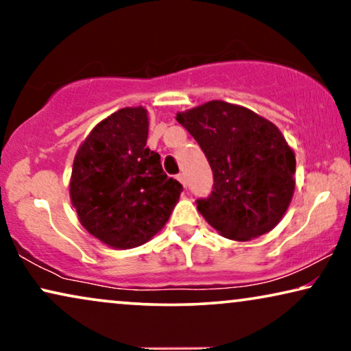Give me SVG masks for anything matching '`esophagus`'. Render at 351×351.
<instances>
[{
	"mask_svg": "<svg viewBox=\"0 0 351 351\" xmlns=\"http://www.w3.org/2000/svg\"><path fill=\"white\" fill-rule=\"evenodd\" d=\"M177 180H179L180 184L184 185L185 189H186V179H185V174H177Z\"/></svg>",
	"mask_w": 351,
	"mask_h": 351,
	"instance_id": "1",
	"label": "esophagus"
}]
</instances>
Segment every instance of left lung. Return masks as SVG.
I'll list each match as a JSON object with an SVG mask.
<instances>
[{"instance_id": "left-lung-1", "label": "left lung", "mask_w": 351, "mask_h": 351, "mask_svg": "<svg viewBox=\"0 0 351 351\" xmlns=\"http://www.w3.org/2000/svg\"><path fill=\"white\" fill-rule=\"evenodd\" d=\"M214 176L199 214L220 234L247 241L276 227L294 193L295 156L275 124L251 110L213 100L177 113Z\"/></svg>"}]
</instances>
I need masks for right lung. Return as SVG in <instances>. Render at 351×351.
<instances>
[{"instance_id": "add662e5", "label": "right lung", "mask_w": 351, "mask_h": 351, "mask_svg": "<svg viewBox=\"0 0 351 351\" xmlns=\"http://www.w3.org/2000/svg\"><path fill=\"white\" fill-rule=\"evenodd\" d=\"M147 137V110L121 108L90 131L75 156L71 204L81 225L112 247H137L155 237L184 190L162 171Z\"/></svg>"}]
</instances>
